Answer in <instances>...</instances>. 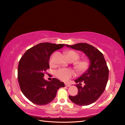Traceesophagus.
<instances>
[{
	"label": "esophagus",
	"mask_w": 125,
	"mask_h": 125,
	"mask_svg": "<svg viewBox=\"0 0 125 125\" xmlns=\"http://www.w3.org/2000/svg\"><path fill=\"white\" fill-rule=\"evenodd\" d=\"M65 85L66 86H67V87H69V86H70V84L68 83H65Z\"/></svg>",
	"instance_id": "34e87169"
}]
</instances>
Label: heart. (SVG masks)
<instances>
[{
    "label": "heart",
    "mask_w": 125,
    "mask_h": 125,
    "mask_svg": "<svg viewBox=\"0 0 125 125\" xmlns=\"http://www.w3.org/2000/svg\"><path fill=\"white\" fill-rule=\"evenodd\" d=\"M68 59L72 60L73 61H76L79 58V55L78 54L72 50H70L66 52ZM49 65L51 67H53L55 65V62L54 60V57L52 56L50 58L49 60ZM89 62L87 61L84 60L82 61H79L76 64V68L79 71H83L85 70L88 68ZM75 75L73 70L69 69H60L56 71V76L57 77L59 78L61 80L63 81H67L70 78Z\"/></svg>",
    "instance_id": "obj_1"
}]
</instances>
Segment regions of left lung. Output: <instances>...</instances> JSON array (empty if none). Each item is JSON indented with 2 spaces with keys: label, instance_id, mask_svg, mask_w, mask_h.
<instances>
[{
  "label": "left lung",
  "instance_id": "8db88e82",
  "mask_svg": "<svg viewBox=\"0 0 125 125\" xmlns=\"http://www.w3.org/2000/svg\"><path fill=\"white\" fill-rule=\"evenodd\" d=\"M66 47L84 52L90 62L89 68L81 76L75 80L78 94L69 95L71 102L79 106H86L95 102L104 91L108 81L109 71L104 55L99 50L86 43ZM81 83H84L81 86Z\"/></svg>",
  "mask_w": 125,
  "mask_h": 125
}]
</instances>
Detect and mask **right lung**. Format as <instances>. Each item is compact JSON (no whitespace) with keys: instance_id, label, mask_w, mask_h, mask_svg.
Returning <instances> with one entry per match:
<instances>
[{"instance_id":"right-lung-1","label":"right lung","mask_w":125,"mask_h":125,"mask_svg":"<svg viewBox=\"0 0 125 125\" xmlns=\"http://www.w3.org/2000/svg\"><path fill=\"white\" fill-rule=\"evenodd\" d=\"M64 44L41 43L29 49L21 58L18 69V79L22 94L38 105H47L56 95L57 90L65 86L57 78L45 80L44 73L49 68V59L55 50Z\"/></svg>"}]
</instances>
